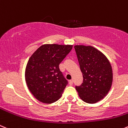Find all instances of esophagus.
I'll return each mask as SVG.
<instances>
[{"label": "esophagus", "mask_w": 128, "mask_h": 128, "mask_svg": "<svg viewBox=\"0 0 128 128\" xmlns=\"http://www.w3.org/2000/svg\"><path fill=\"white\" fill-rule=\"evenodd\" d=\"M69 84H70V86L73 85V80H70V81H69Z\"/></svg>", "instance_id": "esophagus-1"}]
</instances>
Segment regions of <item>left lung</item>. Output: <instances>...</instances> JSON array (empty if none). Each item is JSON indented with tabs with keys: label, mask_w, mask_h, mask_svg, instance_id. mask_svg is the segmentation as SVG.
Listing matches in <instances>:
<instances>
[{
	"label": "left lung",
	"mask_w": 128,
	"mask_h": 128,
	"mask_svg": "<svg viewBox=\"0 0 128 128\" xmlns=\"http://www.w3.org/2000/svg\"><path fill=\"white\" fill-rule=\"evenodd\" d=\"M83 75V83L75 86L82 100L94 104L102 99L111 87L112 70L104 54L92 46H74Z\"/></svg>",
	"instance_id": "left-lung-1"
}]
</instances>
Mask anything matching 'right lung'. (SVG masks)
Masks as SVG:
<instances>
[{"label":"right lung","instance_id":"obj_1","mask_svg":"<svg viewBox=\"0 0 128 128\" xmlns=\"http://www.w3.org/2000/svg\"><path fill=\"white\" fill-rule=\"evenodd\" d=\"M72 45L44 44L29 59L25 77L30 92L38 100L51 104L58 100L68 82L59 68L60 63Z\"/></svg>","mask_w":128,"mask_h":128}]
</instances>
